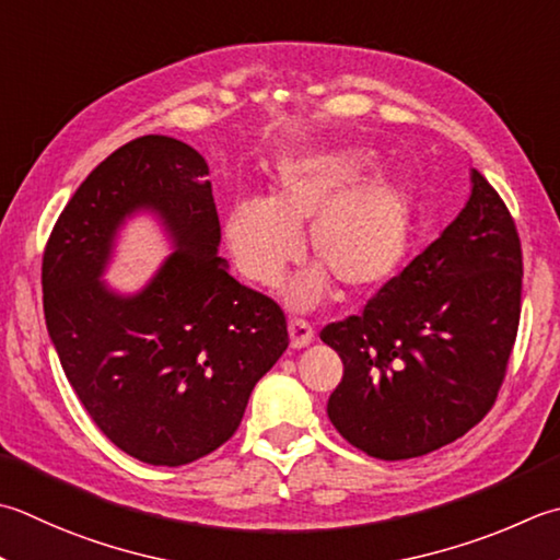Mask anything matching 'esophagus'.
I'll return each instance as SVG.
<instances>
[{
    "label": "esophagus",
    "instance_id": "obj_1",
    "mask_svg": "<svg viewBox=\"0 0 560 560\" xmlns=\"http://www.w3.org/2000/svg\"><path fill=\"white\" fill-rule=\"evenodd\" d=\"M289 337H291V347L293 349H303V347H308L313 342L315 332H313V327L305 323V320H291L289 323Z\"/></svg>",
    "mask_w": 560,
    "mask_h": 560
}]
</instances>
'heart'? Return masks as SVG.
I'll return each instance as SVG.
<instances>
[{
	"mask_svg": "<svg viewBox=\"0 0 560 560\" xmlns=\"http://www.w3.org/2000/svg\"><path fill=\"white\" fill-rule=\"evenodd\" d=\"M378 160L361 148H320L283 162L269 199H240L223 213V240L245 279L273 287L301 255L305 233L315 267L287 301L313 308L332 293L359 295L386 283L408 249L412 203L396 179L376 177Z\"/></svg>",
	"mask_w": 560,
	"mask_h": 560,
	"instance_id": "heart-1",
	"label": "heart"
}]
</instances>
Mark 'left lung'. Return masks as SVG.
<instances>
[{
	"label": "left lung",
	"instance_id": "left-lung-1",
	"mask_svg": "<svg viewBox=\"0 0 560 560\" xmlns=\"http://www.w3.org/2000/svg\"><path fill=\"white\" fill-rule=\"evenodd\" d=\"M522 313V247L478 170L442 235L361 315L323 327L345 364L327 418L361 452L400 462L452 444L486 418Z\"/></svg>",
	"mask_w": 560,
	"mask_h": 560
}]
</instances>
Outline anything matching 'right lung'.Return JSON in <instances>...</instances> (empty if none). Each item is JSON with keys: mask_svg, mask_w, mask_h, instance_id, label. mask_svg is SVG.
<instances>
[{"mask_svg": "<svg viewBox=\"0 0 560 560\" xmlns=\"http://www.w3.org/2000/svg\"><path fill=\"white\" fill-rule=\"evenodd\" d=\"M138 210L161 218L175 252L124 296L101 273ZM218 245L206 160L142 136L80 184L43 252V311L65 376L98 430L142 464L184 466L225 444L289 347L283 311L230 277Z\"/></svg>", "mask_w": 560, "mask_h": 560, "instance_id": "obj_1", "label": "right lung"}]
</instances>
